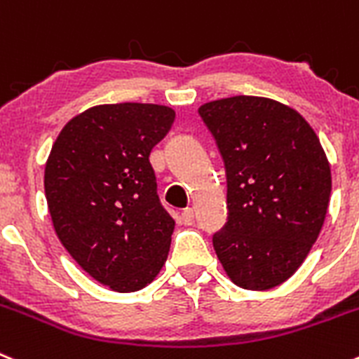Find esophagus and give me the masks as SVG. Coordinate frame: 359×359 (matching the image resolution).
Listing matches in <instances>:
<instances>
[{
  "label": "esophagus",
  "instance_id": "1",
  "mask_svg": "<svg viewBox=\"0 0 359 359\" xmlns=\"http://www.w3.org/2000/svg\"><path fill=\"white\" fill-rule=\"evenodd\" d=\"M182 219H184V223L191 225V223L195 221V210L191 209V207H186V209L182 210Z\"/></svg>",
  "mask_w": 359,
  "mask_h": 359
}]
</instances>
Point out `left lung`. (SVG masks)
Listing matches in <instances>:
<instances>
[{
  "label": "left lung",
  "mask_w": 359,
  "mask_h": 359,
  "mask_svg": "<svg viewBox=\"0 0 359 359\" xmlns=\"http://www.w3.org/2000/svg\"><path fill=\"white\" fill-rule=\"evenodd\" d=\"M226 168L225 229L212 244L241 289L289 280L323 230L331 168L310 123L274 99L236 95L202 104Z\"/></svg>",
  "instance_id": "obj_1"
}]
</instances>
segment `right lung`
Masks as SVG:
<instances>
[{"label":"right lung","instance_id":"right-lung-1","mask_svg":"<svg viewBox=\"0 0 359 359\" xmlns=\"http://www.w3.org/2000/svg\"><path fill=\"white\" fill-rule=\"evenodd\" d=\"M175 111L100 104L65 123L43 172L53 226L69 255L115 292H136L168 259L175 221L163 209L150 150Z\"/></svg>","mask_w":359,"mask_h":359}]
</instances>
